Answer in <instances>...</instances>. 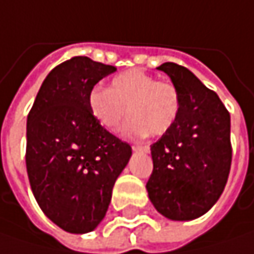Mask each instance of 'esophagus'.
<instances>
[{
	"label": "esophagus",
	"instance_id": "34e87169",
	"mask_svg": "<svg viewBox=\"0 0 254 254\" xmlns=\"http://www.w3.org/2000/svg\"><path fill=\"white\" fill-rule=\"evenodd\" d=\"M132 150H133V151H144V152H148V151H150V148H148L147 145H133V147H132Z\"/></svg>",
	"mask_w": 254,
	"mask_h": 254
}]
</instances>
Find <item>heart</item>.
<instances>
[{"instance_id":"obj_1","label":"heart","mask_w":254,"mask_h":254,"mask_svg":"<svg viewBox=\"0 0 254 254\" xmlns=\"http://www.w3.org/2000/svg\"><path fill=\"white\" fill-rule=\"evenodd\" d=\"M87 106L94 121L104 130L115 133L127 118L122 133L141 138L148 133L163 135L173 127L182 109L177 87L141 71L127 69L110 81L109 88L94 87Z\"/></svg>"}]
</instances>
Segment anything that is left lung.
Masks as SVG:
<instances>
[{
    "label": "left lung",
    "mask_w": 254,
    "mask_h": 254,
    "mask_svg": "<svg viewBox=\"0 0 254 254\" xmlns=\"http://www.w3.org/2000/svg\"><path fill=\"white\" fill-rule=\"evenodd\" d=\"M177 87L179 118L151 145L152 174L147 190L154 208L173 221L206 214L222 193L230 167V113L217 93L188 68L173 62L158 66Z\"/></svg>",
    "instance_id": "obj_1"
}]
</instances>
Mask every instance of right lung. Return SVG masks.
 Wrapping results in <instances>:
<instances>
[{"label":"right lung","mask_w":254,"mask_h":254,"mask_svg":"<svg viewBox=\"0 0 254 254\" xmlns=\"http://www.w3.org/2000/svg\"><path fill=\"white\" fill-rule=\"evenodd\" d=\"M116 68L87 57L55 66L27 116L26 167L36 200L59 228L84 234L104 218L130 145L104 130L87 97Z\"/></svg>","instance_id":"1"}]
</instances>
